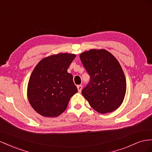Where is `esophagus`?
<instances>
[{
    "instance_id": "obj_1",
    "label": "esophagus",
    "mask_w": 152,
    "mask_h": 152,
    "mask_svg": "<svg viewBox=\"0 0 152 152\" xmlns=\"http://www.w3.org/2000/svg\"><path fill=\"white\" fill-rule=\"evenodd\" d=\"M77 88L78 89V91H79V93H80L81 91H82V89H83V86H82V85H78L77 86Z\"/></svg>"
}]
</instances>
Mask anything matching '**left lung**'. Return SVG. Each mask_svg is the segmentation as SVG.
<instances>
[{
    "label": "left lung",
    "instance_id": "left-lung-1",
    "mask_svg": "<svg viewBox=\"0 0 152 152\" xmlns=\"http://www.w3.org/2000/svg\"><path fill=\"white\" fill-rule=\"evenodd\" d=\"M90 76L82 94L90 106L101 114L111 113L120 107L126 93V80L118 60L104 49H91L80 55Z\"/></svg>",
    "mask_w": 152,
    "mask_h": 152
}]
</instances>
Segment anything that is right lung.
<instances>
[{"label": "right lung", "mask_w": 152, "mask_h": 152, "mask_svg": "<svg viewBox=\"0 0 152 152\" xmlns=\"http://www.w3.org/2000/svg\"><path fill=\"white\" fill-rule=\"evenodd\" d=\"M76 55L60 53L41 60L32 71L27 86L32 107L40 115L57 117L66 110L70 98L78 92L67 69Z\"/></svg>", "instance_id": "obj_1"}]
</instances>
